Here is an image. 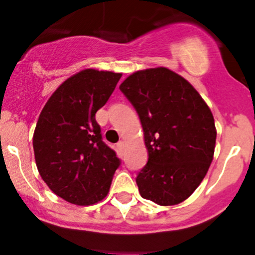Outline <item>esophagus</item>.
Instances as JSON below:
<instances>
[{
  "label": "esophagus",
  "mask_w": 255,
  "mask_h": 255,
  "mask_svg": "<svg viewBox=\"0 0 255 255\" xmlns=\"http://www.w3.org/2000/svg\"><path fill=\"white\" fill-rule=\"evenodd\" d=\"M125 146H126V143L123 142V140H121V142H118V143H117V148L120 149L121 151H122L123 149H125Z\"/></svg>",
  "instance_id": "esophagus-1"
}]
</instances>
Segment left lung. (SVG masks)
Returning <instances> with one entry per match:
<instances>
[{"label": "left lung", "mask_w": 255, "mask_h": 255, "mask_svg": "<svg viewBox=\"0 0 255 255\" xmlns=\"http://www.w3.org/2000/svg\"><path fill=\"white\" fill-rule=\"evenodd\" d=\"M120 90L139 116L148 149V163L135 180L140 196L160 206L185 201L215 154L210 107L186 79L163 66L135 71Z\"/></svg>", "instance_id": "1"}]
</instances>
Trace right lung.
Instances as JSON below:
<instances>
[{
    "label": "right lung",
    "mask_w": 255,
    "mask_h": 255,
    "mask_svg": "<svg viewBox=\"0 0 255 255\" xmlns=\"http://www.w3.org/2000/svg\"><path fill=\"white\" fill-rule=\"evenodd\" d=\"M122 74L85 69L66 79L43 107L33 134L35 164L49 189L70 204L102 201L120 166L95 120Z\"/></svg>",
    "instance_id": "right-lung-1"
}]
</instances>
